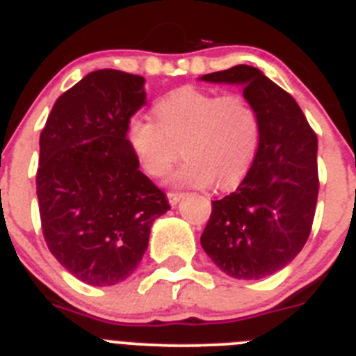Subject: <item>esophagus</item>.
<instances>
[{"instance_id":"1","label":"esophagus","mask_w":356,"mask_h":356,"mask_svg":"<svg viewBox=\"0 0 356 356\" xmlns=\"http://www.w3.org/2000/svg\"><path fill=\"white\" fill-rule=\"evenodd\" d=\"M181 197H184V194H181V192H168V201H169V204H172V207H175V204L181 200Z\"/></svg>"}]
</instances>
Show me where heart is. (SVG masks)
Instances as JSON below:
<instances>
[{
  "label": "heart",
  "mask_w": 356,
  "mask_h": 356,
  "mask_svg": "<svg viewBox=\"0 0 356 356\" xmlns=\"http://www.w3.org/2000/svg\"><path fill=\"white\" fill-rule=\"evenodd\" d=\"M156 120L136 114L127 125V141L149 176H164L184 153L171 181L185 187L220 188L247 175L259 146L257 111L240 93L218 95L181 86L156 100Z\"/></svg>",
  "instance_id": "b5f03b06"
}]
</instances>
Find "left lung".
Masks as SVG:
<instances>
[{
    "label": "left lung",
    "instance_id": "1",
    "mask_svg": "<svg viewBox=\"0 0 356 356\" xmlns=\"http://www.w3.org/2000/svg\"><path fill=\"white\" fill-rule=\"evenodd\" d=\"M201 79L242 84L261 125L243 181L211 201L201 247L229 277L263 279L291 263L311 234L319 191L318 138L296 100L259 68L236 65Z\"/></svg>",
    "mask_w": 356,
    "mask_h": 356
}]
</instances>
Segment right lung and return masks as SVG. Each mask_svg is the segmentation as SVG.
I'll use <instances>...</instances> for the list:
<instances>
[{"mask_svg":"<svg viewBox=\"0 0 356 356\" xmlns=\"http://www.w3.org/2000/svg\"><path fill=\"white\" fill-rule=\"evenodd\" d=\"M145 104V77L90 72L54 102L40 134L42 233L58 263L90 286L132 275L153 220L171 208L127 141V125Z\"/></svg>","mask_w":356,"mask_h":356,"instance_id":"obj_1","label":"right lung"}]
</instances>
